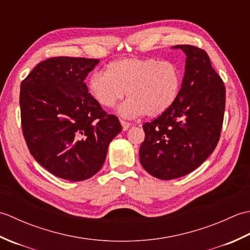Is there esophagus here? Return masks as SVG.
Returning <instances> with one entry per match:
<instances>
[{
  "mask_svg": "<svg viewBox=\"0 0 250 250\" xmlns=\"http://www.w3.org/2000/svg\"><path fill=\"white\" fill-rule=\"evenodd\" d=\"M120 124L122 125V129H124V131H126L131 126V124H129V122H126L125 120H120Z\"/></svg>",
  "mask_w": 250,
  "mask_h": 250,
  "instance_id": "obj_1",
  "label": "esophagus"
}]
</instances>
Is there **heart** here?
<instances>
[{"label": "heart", "instance_id": "obj_1", "mask_svg": "<svg viewBox=\"0 0 250 250\" xmlns=\"http://www.w3.org/2000/svg\"><path fill=\"white\" fill-rule=\"evenodd\" d=\"M182 73L171 61L156 58H128L115 61L106 73L94 72L88 87L93 99L104 108H111L126 95L130 99L120 105L118 113L125 118L143 115L157 117L176 101Z\"/></svg>", "mask_w": 250, "mask_h": 250}]
</instances>
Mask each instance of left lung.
<instances>
[{
	"label": "left lung",
	"instance_id": "obj_1",
	"mask_svg": "<svg viewBox=\"0 0 250 250\" xmlns=\"http://www.w3.org/2000/svg\"><path fill=\"white\" fill-rule=\"evenodd\" d=\"M186 58L182 88L167 111L143 125V167L159 179L185 176L199 167L218 144L224 122L226 88L208 55L191 45L174 46Z\"/></svg>",
	"mask_w": 250,
	"mask_h": 250
}]
</instances>
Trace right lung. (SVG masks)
Masks as SVG:
<instances>
[{"mask_svg":"<svg viewBox=\"0 0 250 250\" xmlns=\"http://www.w3.org/2000/svg\"><path fill=\"white\" fill-rule=\"evenodd\" d=\"M100 62L55 57L39 63L20 86L21 125L31 155L55 176L92 177L122 126L97 103L84 83Z\"/></svg>","mask_w":250,"mask_h":250,"instance_id":"right-lung-1","label":"right lung"}]
</instances>
